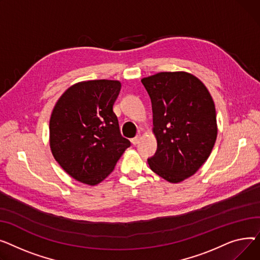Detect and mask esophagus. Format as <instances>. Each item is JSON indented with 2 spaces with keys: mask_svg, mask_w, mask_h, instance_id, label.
Here are the masks:
<instances>
[{
  "mask_svg": "<svg viewBox=\"0 0 260 260\" xmlns=\"http://www.w3.org/2000/svg\"><path fill=\"white\" fill-rule=\"evenodd\" d=\"M141 140H142V135H141V134H137V135L134 137V139L131 140V142H132V144L135 146V145H137V144H139V143L141 142Z\"/></svg>",
  "mask_w": 260,
  "mask_h": 260,
  "instance_id": "esophagus-1",
  "label": "esophagus"
}]
</instances>
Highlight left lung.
Returning <instances> with one entry per match:
<instances>
[{
  "label": "left lung",
  "instance_id": "8db88e82",
  "mask_svg": "<svg viewBox=\"0 0 260 260\" xmlns=\"http://www.w3.org/2000/svg\"><path fill=\"white\" fill-rule=\"evenodd\" d=\"M142 83L151 99L157 141L148 164L158 176L177 184L195 174L214 147V102L204 83L185 71L159 72Z\"/></svg>",
  "mask_w": 260,
  "mask_h": 260
}]
</instances>
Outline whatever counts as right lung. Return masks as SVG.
<instances>
[{"instance_id":"add662e5","label":"right lung","mask_w":260,"mask_h":260,"mask_svg":"<svg viewBox=\"0 0 260 260\" xmlns=\"http://www.w3.org/2000/svg\"><path fill=\"white\" fill-rule=\"evenodd\" d=\"M120 87V82L112 80L76 83L65 91L52 110V155L66 173L83 184H100L130 147L119 132L113 112Z\"/></svg>"}]
</instances>
